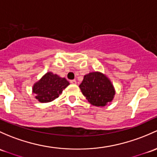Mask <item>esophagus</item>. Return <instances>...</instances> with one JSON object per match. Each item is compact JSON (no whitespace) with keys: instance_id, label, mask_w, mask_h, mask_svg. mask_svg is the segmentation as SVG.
Segmentation results:
<instances>
[{"instance_id":"1","label":"esophagus","mask_w":157,"mask_h":157,"mask_svg":"<svg viewBox=\"0 0 157 157\" xmlns=\"http://www.w3.org/2000/svg\"><path fill=\"white\" fill-rule=\"evenodd\" d=\"M71 83L76 84L77 83V81H76V80H71Z\"/></svg>"}]
</instances>
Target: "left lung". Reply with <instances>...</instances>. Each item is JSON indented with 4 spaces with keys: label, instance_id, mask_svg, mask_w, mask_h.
<instances>
[{
    "label": "left lung",
    "instance_id": "1",
    "mask_svg": "<svg viewBox=\"0 0 157 157\" xmlns=\"http://www.w3.org/2000/svg\"><path fill=\"white\" fill-rule=\"evenodd\" d=\"M79 87L89 102L95 106H105L113 100L115 95L111 82L100 72H92L84 76Z\"/></svg>",
    "mask_w": 157,
    "mask_h": 157
}]
</instances>
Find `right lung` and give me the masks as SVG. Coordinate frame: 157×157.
I'll use <instances>...</instances> for the list:
<instances>
[{"mask_svg":"<svg viewBox=\"0 0 157 157\" xmlns=\"http://www.w3.org/2000/svg\"><path fill=\"white\" fill-rule=\"evenodd\" d=\"M69 85L65 78H62L57 74L48 72L33 86L35 98L42 103L52 101L58 98L62 90Z\"/></svg>","mask_w":157,"mask_h":157,"instance_id":"right-lung-1","label":"right lung"}]
</instances>
